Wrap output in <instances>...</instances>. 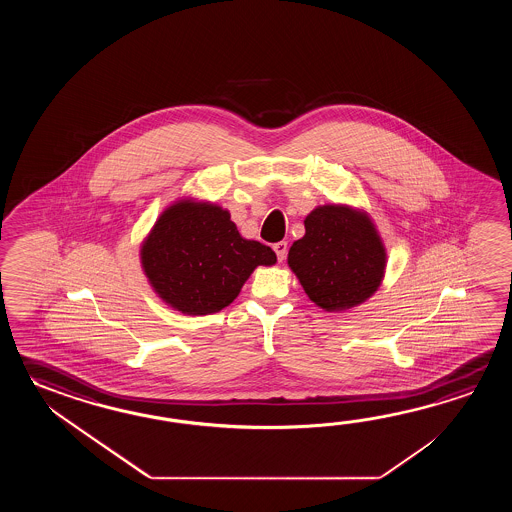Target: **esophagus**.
<instances>
[{"mask_svg": "<svg viewBox=\"0 0 512 512\" xmlns=\"http://www.w3.org/2000/svg\"><path fill=\"white\" fill-rule=\"evenodd\" d=\"M272 249L276 252V258H278V261H283L285 254H287V243H285V241H280V243H276Z\"/></svg>", "mask_w": 512, "mask_h": 512, "instance_id": "obj_1", "label": "esophagus"}]
</instances>
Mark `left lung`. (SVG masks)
I'll list each match as a JSON object with an SVG mask.
<instances>
[{"instance_id":"8db88e82","label":"left lung","mask_w":512,"mask_h":512,"mask_svg":"<svg viewBox=\"0 0 512 512\" xmlns=\"http://www.w3.org/2000/svg\"><path fill=\"white\" fill-rule=\"evenodd\" d=\"M305 236L289 249V267L307 296L326 311L368 300L384 276L386 252L370 218L348 207H318Z\"/></svg>"}]
</instances>
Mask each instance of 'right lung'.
Returning a JSON list of instances; mask_svg holds the SVG:
<instances>
[{
	"instance_id": "1",
	"label": "right lung",
	"mask_w": 512,
	"mask_h": 512,
	"mask_svg": "<svg viewBox=\"0 0 512 512\" xmlns=\"http://www.w3.org/2000/svg\"><path fill=\"white\" fill-rule=\"evenodd\" d=\"M141 260L166 304L186 315H210L232 304L251 272L276 263V254L243 240L227 210L181 201L157 219Z\"/></svg>"
}]
</instances>
